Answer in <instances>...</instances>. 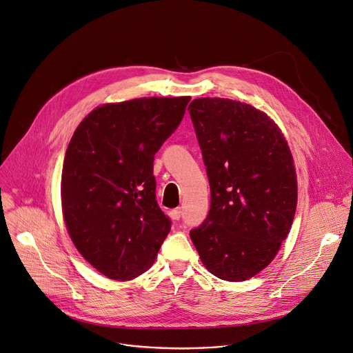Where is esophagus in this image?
<instances>
[{"label": "esophagus", "instance_id": "34e87169", "mask_svg": "<svg viewBox=\"0 0 353 353\" xmlns=\"http://www.w3.org/2000/svg\"><path fill=\"white\" fill-rule=\"evenodd\" d=\"M181 214H183V211H181L180 207H179V208H174V210L172 211V218L176 219V221H179V219L181 218Z\"/></svg>", "mask_w": 353, "mask_h": 353}]
</instances>
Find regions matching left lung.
Segmentation results:
<instances>
[{
    "label": "left lung",
    "mask_w": 353,
    "mask_h": 353,
    "mask_svg": "<svg viewBox=\"0 0 353 353\" xmlns=\"http://www.w3.org/2000/svg\"><path fill=\"white\" fill-rule=\"evenodd\" d=\"M188 110L211 187L208 216L190 238L210 273L248 280L272 263L293 225L292 150L277 123L246 103L205 97Z\"/></svg>",
    "instance_id": "left-lung-1"
}]
</instances>
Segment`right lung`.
Segmentation results:
<instances>
[{
    "label": "right lung",
    "mask_w": 353,
    "mask_h": 353,
    "mask_svg": "<svg viewBox=\"0 0 353 353\" xmlns=\"http://www.w3.org/2000/svg\"><path fill=\"white\" fill-rule=\"evenodd\" d=\"M191 97H142L94 108L61 170V212L83 258L108 279L146 272L170 231L156 201L153 160Z\"/></svg>",
    "instance_id": "obj_1"
}]
</instances>
